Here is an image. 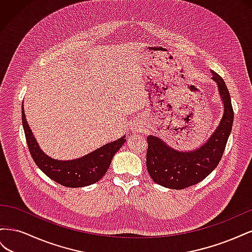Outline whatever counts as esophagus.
I'll return each mask as SVG.
<instances>
[{"instance_id": "obj_1", "label": "esophagus", "mask_w": 252, "mask_h": 252, "mask_svg": "<svg viewBox=\"0 0 252 252\" xmlns=\"http://www.w3.org/2000/svg\"><path fill=\"white\" fill-rule=\"evenodd\" d=\"M141 130V127L140 126H133L132 127V131L133 132H139Z\"/></svg>"}]
</instances>
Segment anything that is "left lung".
I'll return each instance as SVG.
<instances>
[{
	"mask_svg": "<svg viewBox=\"0 0 252 252\" xmlns=\"http://www.w3.org/2000/svg\"><path fill=\"white\" fill-rule=\"evenodd\" d=\"M211 73V79L218 85L224 111L207 141L193 150L183 151L172 148L158 136L148 135L147 171L158 185L179 190L195 185L215 170L220 161L231 132L234 113L224 80L217 72Z\"/></svg>",
	"mask_w": 252,
	"mask_h": 252,
	"instance_id": "obj_1",
	"label": "left lung"
}]
</instances>
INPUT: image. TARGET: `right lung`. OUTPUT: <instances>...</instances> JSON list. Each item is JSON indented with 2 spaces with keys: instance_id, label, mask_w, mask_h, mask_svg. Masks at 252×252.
Listing matches in <instances>:
<instances>
[{
  "instance_id": "obj_1",
  "label": "right lung",
  "mask_w": 252,
  "mask_h": 252,
  "mask_svg": "<svg viewBox=\"0 0 252 252\" xmlns=\"http://www.w3.org/2000/svg\"><path fill=\"white\" fill-rule=\"evenodd\" d=\"M22 124L28 149L36 166L51 180L71 188L89 186L100 181L107 172L113 156L126 142L124 135L84 157L62 161L50 158L40 148L27 123L24 105L22 106Z\"/></svg>"
}]
</instances>
